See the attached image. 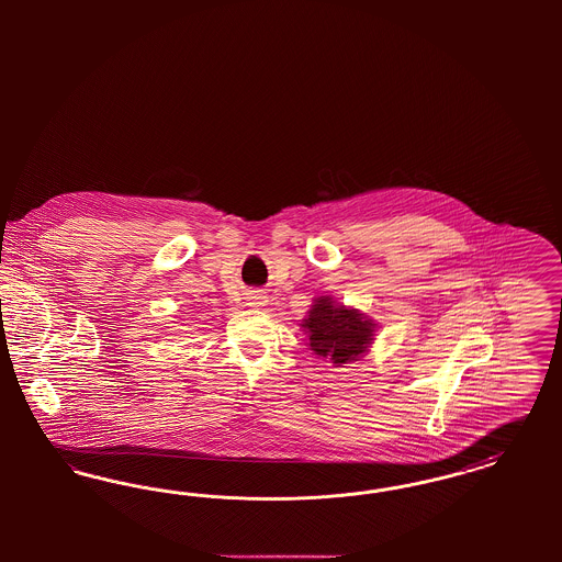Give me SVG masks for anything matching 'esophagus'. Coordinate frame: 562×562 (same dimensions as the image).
<instances>
[{
    "instance_id": "34e87169",
    "label": "esophagus",
    "mask_w": 562,
    "mask_h": 562,
    "mask_svg": "<svg viewBox=\"0 0 562 562\" xmlns=\"http://www.w3.org/2000/svg\"><path fill=\"white\" fill-rule=\"evenodd\" d=\"M248 305L250 307H257V310H263L266 305H268V294L261 293V291H252V293H248Z\"/></svg>"
}]
</instances>
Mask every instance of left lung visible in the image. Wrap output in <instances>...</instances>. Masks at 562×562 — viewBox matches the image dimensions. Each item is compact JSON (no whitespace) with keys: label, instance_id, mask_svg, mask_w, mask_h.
<instances>
[{"label":"left lung","instance_id":"8db88e82","mask_svg":"<svg viewBox=\"0 0 562 562\" xmlns=\"http://www.w3.org/2000/svg\"><path fill=\"white\" fill-rule=\"evenodd\" d=\"M301 326L310 337V349L337 367L360 360L373 344L376 328L369 316L333 301V296L314 299Z\"/></svg>","mask_w":562,"mask_h":562}]
</instances>
